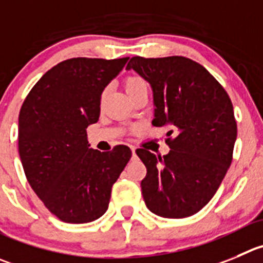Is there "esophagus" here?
I'll return each mask as SVG.
<instances>
[{
	"label": "esophagus",
	"instance_id": "obj_1",
	"mask_svg": "<svg viewBox=\"0 0 263 263\" xmlns=\"http://www.w3.org/2000/svg\"><path fill=\"white\" fill-rule=\"evenodd\" d=\"M131 152H132V158H136V149L131 148Z\"/></svg>",
	"mask_w": 263,
	"mask_h": 263
}]
</instances>
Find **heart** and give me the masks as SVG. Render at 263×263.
Returning a JSON list of instances; mask_svg holds the SVG:
<instances>
[{
  "label": "heart",
  "mask_w": 263,
  "mask_h": 263,
  "mask_svg": "<svg viewBox=\"0 0 263 263\" xmlns=\"http://www.w3.org/2000/svg\"><path fill=\"white\" fill-rule=\"evenodd\" d=\"M124 88H126V92L128 93L129 97H132L136 93L141 92V90H148V84H146L145 80L141 78V76L137 75H129L127 76L123 82Z\"/></svg>",
  "instance_id": "1"
}]
</instances>
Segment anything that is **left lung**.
<instances>
[{
  "instance_id": "left-lung-1",
  "label": "left lung",
  "mask_w": 263,
  "mask_h": 263,
  "mask_svg": "<svg viewBox=\"0 0 263 263\" xmlns=\"http://www.w3.org/2000/svg\"><path fill=\"white\" fill-rule=\"evenodd\" d=\"M126 68L151 84L154 126L173 127L168 154L136 151L146 167L141 180L146 208L163 218L191 217L212 200L231 165L237 135L231 100L214 76L190 58L132 57Z\"/></svg>"
}]
</instances>
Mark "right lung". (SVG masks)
Instances as JSON below:
<instances>
[{"label": "right lung", "mask_w": 263, "mask_h": 263, "mask_svg": "<svg viewBox=\"0 0 263 263\" xmlns=\"http://www.w3.org/2000/svg\"><path fill=\"white\" fill-rule=\"evenodd\" d=\"M127 61H63L44 73L22 105L18 148L24 174L62 222L79 224L104 215L112 184L131 158L128 146L98 152L89 148L87 137V127L100 117L105 87Z\"/></svg>", "instance_id": "add662e5"}]
</instances>
